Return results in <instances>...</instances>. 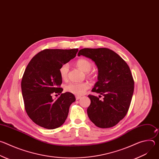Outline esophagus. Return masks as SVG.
<instances>
[{
    "label": "esophagus",
    "instance_id": "esophagus-1",
    "mask_svg": "<svg viewBox=\"0 0 159 159\" xmlns=\"http://www.w3.org/2000/svg\"><path fill=\"white\" fill-rule=\"evenodd\" d=\"M80 98H81V96H77L75 97L76 100H79V99H80Z\"/></svg>",
    "mask_w": 159,
    "mask_h": 159
}]
</instances>
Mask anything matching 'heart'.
I'll list each match as a JSON object with an SVG mask.
<instances>
[{"label":"heart","mask_w":159,"mask_h":159,"mask_svg":"<svg viewBox=\"0 0 159 159\" xmlns=\"http://www.w3.org/2000/svg\"><path fill=\"white\" fill-rule=\"evenodd\" d=\"M76 65L84 72H89L92 69L93 64L89 60L85 58L79 59L76 61ZM69 71V66L67 64L62 65L60 69V74L63 79H66ZM90 87L88 82L82 83H72L67 85L65 87L66 91L76 96H81L85 93L86 90Z\"/></svg>","instance_id":"heart-1"}]
</instances>
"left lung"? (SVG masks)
Masks as SVG:
<instances>
[{
	"instance_id": "8db88e82",
	"label": "left lung",
	"mask_w": 159,
	"mask_h": 159,
	"mask_svg": "<svg viewBox=\"0 0 159 159\" xmlns=\"http://www.w3.org/2000/svg\"><path fill=\"white\" fill-rule=\"evenodd\" d=\"M80 55L95 62L98 80L92 91L104 96L101 101V96H88V116L99 128L114 126L126 116L133 94L134 80L129 67L116 53L106 48L81 49L78 53Z\"/></svg>"
}]
</instances>
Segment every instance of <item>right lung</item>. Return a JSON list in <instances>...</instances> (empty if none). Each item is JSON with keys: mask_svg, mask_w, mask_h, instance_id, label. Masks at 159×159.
I'll return each instance as SVG.
<instances>
[{"mask_svg": "<svg viewBox=\"0 0 159 159\" xmlns=\"http://www.w3.org/2000/svg\"><path fill=\"white\" fill-rule=\"evenodd\" d=\"M78 49H46L30 61L22 76L21 90L29 117L36 125L53 129L65 121L69 107L75 101L74 95L61 93L60 67L75 57ZM60 94L57 100L52 94Z\"/></svg>", "mask_w": 159, "mask_h": 159, "instance_id": "add662e5", "label": "right lung"}]
</instances>
